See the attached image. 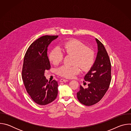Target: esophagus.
<instances>
[{"label":"esophagus","mask_w":131,"mask_h":131,"mask_svg":"<svg viewBox=\"0 0 131 131\" xmlns=\"http://www.w3.org/2000/svg\"><path fill=\"white\" fill-rule=\"evenodd\" d=\"M68 80H67V79H61L60 80V82H66V81H68Z\"/></svg>","instance_id":"esophagus-1"}]
</instances>
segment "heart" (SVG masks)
<instances>
[{"label": "heart", "mask_w": 131, "mask_h": 131, "mask_svg": "<svg viewBox=\"0 0 131 131\" xmlns=\"http://www.w3.org/2000/svg\"><path fill=\"white\" fill-rule=\"evenodd\" d=\"M64 52L73 55V66L63 65L57 70L59 75L65 78H72L81 71V67L84 71H88L94 63L95 52L93 49L86 47L85 44L77 39H71L65 42L63 46ZM49 58L54 65H58L63 59V53L58 47L54 48L50 52Z\"/></svg>", "instance_id": "heart-1"}]
</instances>
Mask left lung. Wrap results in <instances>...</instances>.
Returning <instances> with one entry per match:
<instances>
[{"label": "left lung", "instance_id": "8db88e82", "mask_svg": "<svg viewBox=\"0 0 131 131\" xmlns=\"http://www.w3.org/2000/svg\"><path fill=\"white\" fill-rule=\"evenodd\" d=\"M97 53L94 63L85 74L84 79L89 82L88 86H80L77 93L79 101L85 106L98 103L108 90L111 81V63L104 45L96 38Z\"/></svg>", "mask_w": 131, "mask_h": 131}]
</instances>
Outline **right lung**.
<instances>
[{
	"mask_svg": "<svg viewBox=\"0 0 131 131\" xmlns=\"http://www.w3.org/2000/svg\"><path fill=\"white\" fill-rule=\"evenodd\" d=\"M58 36H44L33 42L28 48L24 59L22 79L31 99L40 105H47L57 98L58 82H49L45 76L51 68L48 57V47Z\"/></svg>",
	"mask_w": 131,
	"mask_h": 131,
	"instance_id": "add662e5",
	"label": "right lung"
}]
</instances>
